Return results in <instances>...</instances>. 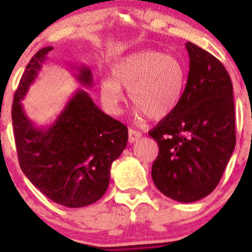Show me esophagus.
Segmentation results:
<instances>
[{"instance_id":"esophagus-1","label":"esophagus","mask_w":252,"mask_h":252,"mask_svg":"<svg viewBox=\"0 0 252 252\" xmlns=\"http://www.w3.org/2000/svg\"><path fill=\"white\" fill-rule=\"evenodd\" d=\"M141 138V133L140 131L135 130V129H129L128 131V140L130 144H133V142L138 141L139 139Z\"/></svg>"}]
</instances>
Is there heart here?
Returning <instances> with one entry per match:
<instances>
[{"label":"heart","instance_id":"1","mask_svg":"<svg viewBox=\"0 0 252 252\" xmlns=\"http://www.w3.org/2000/svg\"><path fill=\"white\" fill-rule=\"evenodd\" d=\"M112 77L100 84L103 105L117 113L128 89L129 100L134 103V114L159 121L171 116L182 101L185 88V69L173 56L159 51L144 50L114 62Z\"/></svg>","mask_w":252,"mask_h":252}]
</instances>
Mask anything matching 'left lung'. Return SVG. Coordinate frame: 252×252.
Returning a JSON list of instances; mask_svg holds the SVG:
<instances>
[{"instance_id":"obj_1","label":"left lung","mask_w":252,"mask_h":252,"mask_svg":"<svg viewBox=\"0 0 252 252\" xmlns=\"http://www.w3.org/2000/svg\"><path fill=\"white\" fill-rule=\"evenodd\" d=\"M189 74L182 101L149 135L158 156L152 180L166 196L194 202L216 189L235 147L233 85L224 65L192 42Z\"/></svg>"}]
</instances>
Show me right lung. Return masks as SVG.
Listing matches in <instances>:
<instances>
[{"instance_id": "obj_1", "label": "right lung", "mask_w": 252, "mask_h": 252, "mask_svg": "<svg viewBox=\"0 0 252 252\" xmlns=\"http://www.w3.org/2000/svg\"><path fill=\"white\" fill-rule=\"evenodd\" d=\"M53 47L37 51L23 73L12 105L18 159L28 179L56 204L84 207L103 196L110 184L111 164L126 149L128 128L94 103L79 89L50 126H35L22 100ZM83 86L93 85L86 65L75 74Z\"/></svg>"}]
</instances>
